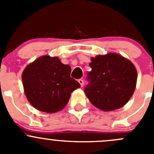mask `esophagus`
<instances>
[{
	"instance_id": "1",
	"label": "esophagus",
	"mask_w": 154,
	"mask_h": 154,
	"mask_svg": "<svg viewBox=\"0 0 154 154\" xmlns=\"http://www.w3.org/2000/svg\"><path fill=\"white\" fill-rule=\"evenodd\" d=\"M78 82H79V83L80 84V86L83 87V85H84V82H83V80H82V79H80V80H78Z\"/></svg>"
}]
</instances>
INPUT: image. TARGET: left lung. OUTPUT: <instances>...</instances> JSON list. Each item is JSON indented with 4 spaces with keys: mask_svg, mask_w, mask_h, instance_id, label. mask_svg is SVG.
Returning <instances> with one entry per match:
<instances>
[{
    "mask_svg": "<svg viewBox=\"0 0 154 154\" xmlns=\"http://www.w3.org/2000/svg\"><path fill=\"white\" fill-rule=\"evenodd\" d=\"M88 74L89 84L85 88L91 103L103 111L124 106L134 93L137 71L129 60L116 53L91 57Z\"/></svg>",
    "mask_w": 154,
    "mask_h": 154,
    "instance_id": "obj_1",
    "label": "left lung"
}]
</instances>
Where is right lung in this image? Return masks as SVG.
<instances>
[{
    "label": "right lung",
    "instance_id": "1",
    "mask_svg": "<svg viewBox=\"0 0 154 154\" xmlns=\"http://www.w3.org/2000/svg\"><path fill=\"white\" fill-rule=\"evenodd\" d=\"M70 74V66L63 64L57 57L45 55L29 63L22 73L24 91L29 103L48 113L63 109L71 92L80 87Z\"/></svg>",
    "mask_w": 154,
    "mask_h": 154
}]
</instances>
